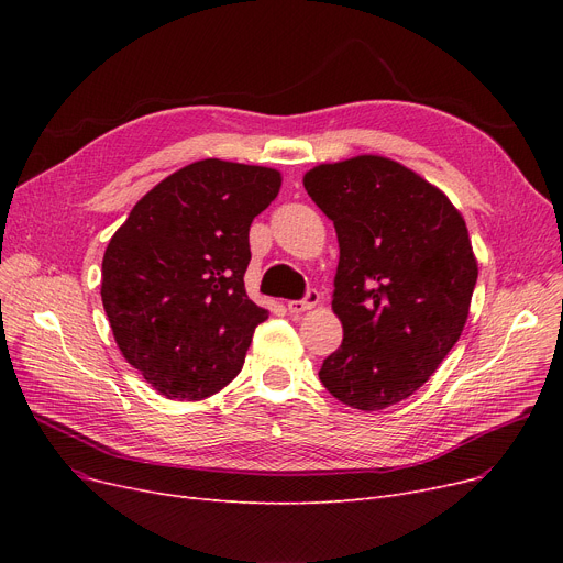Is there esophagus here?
I'll return each mask as SVG.
<instances>
[{
  "mask_svg": "<svg viewBox=\"0 0 563 563\" xmlns=\"http://www.w3.org/2000/svg\"><path fill=\"white\" fill-rule=\"evenodd\" d=\"M319 291L317 289H308V294H306V299H301V301H287V310L291 312V314H301V312H308V310H312L314 306H319Z\"/></svg>",
  "mask_w": 563,
  "mask_h": 563,
  "instance_id": "34e87169",
  "label": "esophagus"
}]
</instances>
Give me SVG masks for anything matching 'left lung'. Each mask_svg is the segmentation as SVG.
Listing matches in <instances>:
<instances>
[{
  "instance_id": "8db88e82",
  "label": "left lung",
  "mask_w": 563,
  "mask_h": 563,
  "mask_svg": "<svg viewBox=\"0 0 563 563\" xmlns=\"http://www.w3.org/2000/svg\"><path fill=\"white\" fill-rule=\"evenodd\" d=\"M303 187L340 244L333 312L344 340L319 378L358 410L399 404L467 321L479 269L465 221L435 185L380 155L319 164Z\"/></svg>"
}]
</instances>
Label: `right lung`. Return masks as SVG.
<instances>
[{"mask_svg": "<svg viewBox=\"0 0 563 563\" xmlns=\"http://www.w3.org/2000/svg\"><path fill=\"white\" fill-rule=\"evenodd\" d=\"M276 168L200 159L147 191L102 257V306L125 361L168 399L198 401L242 372L269 310L246 297L253 219Z\"/></svg>", "mask_w": 563, "mask_h": 563, "instance_id": "add662e5", "label": "right lung"}]
</instances>
